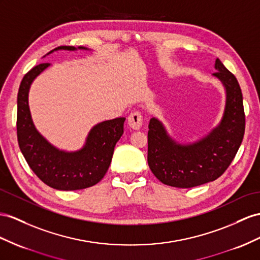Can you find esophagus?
Here are the masks:
<instances>
[{"mask_svg":"<svg viewBox=\"0 0 260 260\" xmlns=\"http://www.w3.org/2000/svg\"><path fill=\"white\" fill-rule=\"evenodd\" d=\"M128 125L133 129H139L143 125V115L139 112H133L127 118Z\"/></svg>","mask_w":260,"mask_h":260,"instance_id":"obj_1","label":"esophagus"}]
</instances>
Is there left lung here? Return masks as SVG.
<instances>
[{"label": "left lung", "mask_w": 260, "mask_h": 260, "mask_svg": "<svg viewBox=\"0 0 260 260\" xmlns=\"http://www.w3.org/2000/svg\"><path fill=\"white\" fill-rule=\"evenodd\" d=\"M216 77L224 85L226 103L221 122L208 135L192 144H179L165 126L152 117L148 125V166L164 184L193 188L221 177L237 154L245 133L241 86L235 76L215 60Z\"/></svg>", "instance_id": "1"}]
</instances>
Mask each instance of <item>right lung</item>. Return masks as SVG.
<instances>
[{
	"label": "right lung",
	"instance_id": "add662e5",
	"mask_svg": "<svg viewBox=\"0 0 260 260\" xmlns=\"http://www.w3.org/2000/svg\"><path fill=\"white\" fill-rule=\"evenodd\" d=\"M88 49L85 47L60 46L56 50ZM50 63H39L24 76L17 94V141L19 149L30 169L49 187L72 191L92 187L108 171L114 147L124 133L125 117L104 121L93 126L83 147L77 151L56 148L39 134L30 116L28 92L34 79Z\"/></svg>",
	"mask_w": 260,
	"mask_h": 260
}]
</instances>
